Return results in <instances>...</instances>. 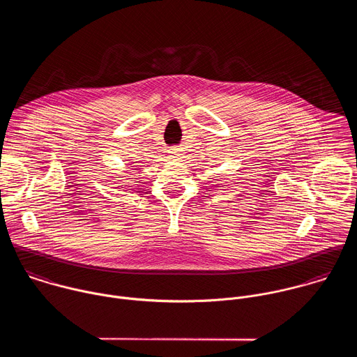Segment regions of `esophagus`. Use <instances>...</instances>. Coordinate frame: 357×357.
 <instances>
[{"instance_id": "1", "label": "esophagus", "mask_w": 357, "mask_h": 357, "mask_svg": "<svg viewBox=\"0 0 357 357\" xmlns=\"http://www.w3.org/2000/svg\"><path fill=\"white\" fill-rule=\"evenodd\" d=\"M169 153H170V156L173 158V159H177V160H180L181 158H184L183 155V150L181 149H178V147H172L170 150H169Z\"/></svg>"}]
</instances>
